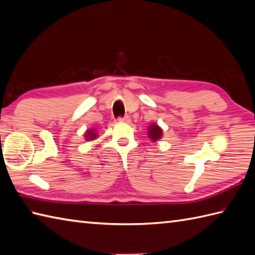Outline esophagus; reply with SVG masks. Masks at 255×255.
<instances>
[{
  "label": "esophagus",
  "mask_w": 255,
  "mask_h": 255,
  "mask_svg": "<svg viewBox=\"0 0 255 255\" xmlns=\"http://www.w3.org/2000/svg\"><path fill=\"white\" fill-rule=\"evenodd\" d=\"M118 121H119V122H122V123H129V122H130V118H129V116L119 117V118H118Z\"/></svg>",
  "instance_id": "esophagus-1"
}]
</instances>
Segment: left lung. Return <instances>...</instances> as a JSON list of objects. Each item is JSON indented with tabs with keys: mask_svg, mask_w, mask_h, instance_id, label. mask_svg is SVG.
I'll list each match as a JSON object with an SVG mask.
<instances>
[{
	"mask_svg": "<svg viewBox=\"0 0 255 255\" xmlns=\"http://www.w3.org/2000/svg\"><path fill=\"white\" fill-rule=\"evenodd\" d=\"M163 136V130L162 128L159 126L158 124H151L148 127V138L151 140L152 142H156Z\"/></svg>",
	"mask_w": 255,
	"mask_h": 255,
	"instance_id": "1",
	"label": "left lung"
}]
</instances>
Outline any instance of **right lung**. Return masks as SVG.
<instances>
[{
  "mask_svg": "<svg viewBox=\"0 0 255 255\" xmlns=\"http://www.w3.org/2000/svg\"><path fill=\"white\" fill-rule=\"evenodd\" d=\"M83 136L86 141H93V140L99 137V133H97V130L95 128H91L85 131Z\"/></svg>",
  "mask_w": 255,
  "mask_h": 255,
  "instance_id": "obj_1",
  "label": "right lung"
}]
</instances>
